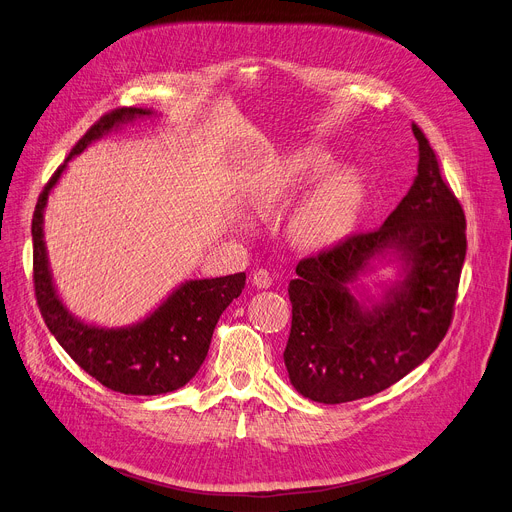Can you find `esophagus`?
I'll use <instances>...</instances> for the list:
<instances>
[{
	"label": "esophagus",
	"mask_w": 512,
	"mask_h": 512,
	"mask_svg": "<svg viewBox=\"0 0 512 512\" xmlns=\"http://www.w3.org/2000/svg\"><path fill=\"white\" fill-rule=\"evenodd\" d=\"M251 280H253V286H257V288H269L271 284H274V280H271V274L267 269H257Z\"/></svg>",
	"instance_id": "esophagus-1"
}]
</instances>
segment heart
Here are the masks:
<instances>
[{
  "instance_id": "obj_1",
  "label": "heart",
  "mask_w": 512,
  "mask_h": 512,
  "mask_svg": "<svg viewBox=\"0 0 512 512\" xmlns=\"http://www.w3.org/2000/svg\"><path fill=\"white\" fill-rule=\"evenodd\" d=\"M333 156L321 148H296L269 164L249 189L257 212L284 206L306 187L290 216V234L302 247H329L350 234L364 206L366 181L356 168L327 170Z\"/></svg>"
}]
</instances>
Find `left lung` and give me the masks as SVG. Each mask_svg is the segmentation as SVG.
I'll return each instance as SVG.
<instances>
[{"label":"left lung","instance_id":"left-lung-1","mask_svg":"<svg viewBox=\"0 0 512 512\" xmlns=\"http://www.w3.org/2000/svg\"><path fill=\"white\" fill-rule=\"evenodd\" d=\"M418 175L379 230L302 259L290 280L284 362L292 387L319 403L356 401L403 379L447 335L465 261V214L414 123ZM383 264L379 293L361 280Z\"/></svg>","mask_w":512,"mask_h":512}]
</instances>
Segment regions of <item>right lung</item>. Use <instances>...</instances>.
<instances>
[{"instance_id":"1","label":"right lung","mask_w":512,"mask_h":512,"mask_svg":"<svg viewBox=\"0 0 512 512\" xmlns=\"http://www.w3.org/2000/svg\"><path fill=\"white\" fill-rule=\"evenodd\" d=\"M146 117H156V113L152 109L123 107L100 117L55 170L39 195L32 216L34 294L49 331L90 377L125 395H162L187 385L208 356L220 315L234 298L241 296L247 280L245 274L187 280L144 319L123 327L86 323L61 300L53 282L43 230L49 195L74 156L111 131Z\"/></svg>"}]
</instances>
